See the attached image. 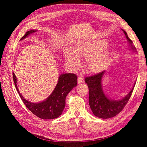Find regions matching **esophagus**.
Listing matches in <instances>:
<instances>
[{
	"label": "esophagus",
	"mask_w": 147,
	"mask_h": 147,
	"mask_svg": "<svg viewBox=\"0 0 147 147\" xmlns=\"http://www.w3.org/2000/svg\"><path fill=\"white\" fill-rule=\"evenodd\" d=\"M83 78L82 76H78V84H80L82 83L83 82Z\"/></svg>",
	"instance_id": "obj_1"
}]
</instances>
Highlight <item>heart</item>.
I'll return each mask as SVG.
<instances>
[{"label": "heart", "mask_w": 147, "mask_h": 147, "mask_svg": "<svg viewBox=\"0 0 147 147\" xmlns=\"http://www.w3.org/2000/svg\"><path fill=\"white\" fill-rule=\"evenodd\" d=\"M107 45V40L104 39H83L65 52V62L71 67H75L78 65L80 59L85 57L86 68L95 73L100 69L102 61L108 55L107 50L104 48Z\"/></svg>", "instance_id": "b5f03b06"}]
</instances>
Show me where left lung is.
Masks as SVG:
<instances>
[{
    "mask_svg": "<svg viewBox=\"0 0 147 147\" xmlns=\"http://www.w3.org/2000/svg\"><path fill=\"white\" fill-rule=\"evenodd\" d=\"M129 47L133 52L136 48L133 45V42L129 39L124 30ZM105 71H102L96 75L85 78V81L89 88V105L95 116L102 119H109L115 116L123 110L128 102L135 85L134 84L131 90L123 98L115 100L109 97L105 93L102 87V78Z\"/></svg>",
    "mask_w": 147,
    "mask_h": 147,
    "instance_id": "obj_1",
    "label": "left lung"
}]
</instances>
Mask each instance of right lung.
<instances>
[{
  "mask_svg": "<svg viewBox=\"0 0 147 147\" xmlns=\"http://www.w3.org/2000/svg\"><path fill=\"white\" fill-rule=\"evenodd\" d=\"M37 30L27 32L20 40L36 32ZM13 79L16 88L27 108L36 116L43 119H52L60 116L65 107V97L71 90L77 85V76L72 73L61 74L55 88L47 98L40 102H32L24 98L18 88L17 78L13 72Z\"/></svg>",
  "mask_w": 147,
  "mask_h": 147,
  "instance_id": "1",
  "label": "right lung"
}]
</instances>
